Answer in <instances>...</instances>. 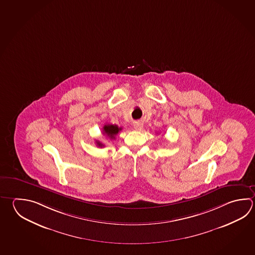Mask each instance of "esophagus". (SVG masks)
Wrapping results in <instances>:
<instances>
[{"label":"esophagus","mask_w":255,"mask_h":255,"mask_svg":"<svg viewBox=\"0 0 255 255\" xmlns=\"http://www.w3.org/2000/svg\"><path fill=\"white\" fill-rule=\"evenodd\" d=\"M133 127H134L135 130H140L142 129L143 125H142L140 122H135L134 124H133Z\"/></svg>","instance_id":"1"}]
</instances>
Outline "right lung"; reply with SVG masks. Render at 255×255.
I'll use <instances>...</instances> for the list:
<instances>
[{
    "instance_id": "add662e5",
    "label": "right lung",
    "mask_w": 255,
    "mask_h": 255,
    "mask_svg": "<svg viewBox=\"0 0 255 255\" xmlns=\"http://www.w3.org/2000/svg\"><path fill=\"white\" fill-rule=\"evenodd\" d=\"M121 130L122 128H119L117 125H106L103 127V133L107 135L111 139H114L116 138V135H117ZM96 142L98 147H104V144L100 141L96 140Z\"/></svg>"
}]
</instances>
